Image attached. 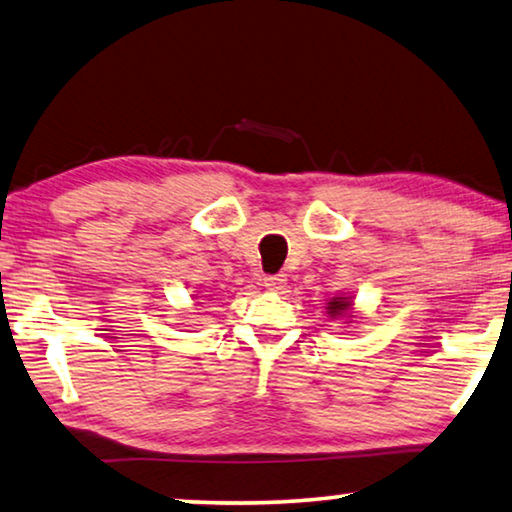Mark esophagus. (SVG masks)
<instances>
[{
  "label": "esophagus",
  "mask_w": 512,
  "mask_h": 512,
  "mask_svg": "<svg viewBox=\"0 0 512 512\" xmlns=\"http://www.w3.org/2000/svg\"><path fill=\"white\" fill-rule=\"evenodd\" d=\"M287 285V278L285 276H266L264 278V287L266 289H273V292H278V289H282Z\"/></svg>",
  "instance_id": "1"
}]
</instances>
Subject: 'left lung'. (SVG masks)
I'll list each match as a JSON object with an SVG mask.
<instances>
[{"label": "left lung", "mask_w": 512, "mask_h": 512, "mask_svg": "<svg viewBox=\"0 0 512 512\" xmlns=\"http://www.w3.org/2000/svg\"><path fill=\"white\" fill-rule=\"evenodd\" d=\"M326 310H329L331 317H338V315H347L349 310H352V301L347 299V296H333L326 305Z\"/></svg>", "instance_id": "8db88e82"}]
</instances>
